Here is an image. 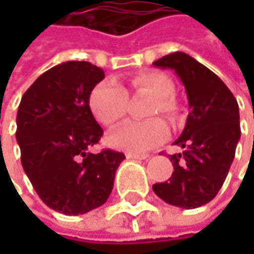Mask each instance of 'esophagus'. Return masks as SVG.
<instances>
[{
  "label": "esophagus",
  "mask_w": 254,
  "mask_h": 254,
  "mask_svg": "<svg viewBox=\"0 0 254 254\" xmlns=\"http://www.w3.org/2000/svg\"><path fill=\"white\" fill-rule=\"evenodd\" d=\"M148 154H138V153H127V159L129 160H144L147 159Z\"/></svg>",
  "instance_id": "obj_1"
}]
</instances>
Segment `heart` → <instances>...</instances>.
<instances>
[{"mask_svg":"<svg viewBox=\"0 0 254 254\" xmlns=\"http://www.w3.org/2000/svg\"><path fill=\"white\" fill-rule=\"evenodd\" d=\"M132 88L138 92L154 97L150 116L159 113L172 119L177 115V104L172 100L175 94L174 82L160 72H144L130 80ZM94 118L104 127H116L127 115V92L116 80L106 79L97 83L88 98ZM169 135L168 125L162 119L148 122H129L110 133L109 142L129 153H144L162 144Z\"/></svg>","mask_w":254,"mask_h":254,"instance_id":"heart-1","label":"heart"}]
</instances>
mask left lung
I'll list each match as a JSON object with an SVG mask.
<instances>
[{
  "mask_svg": "<svg viewBox=\"0 0 254 254\" xmlns=\"http://www.w3.org/2000/svg\"><path fill=\"white\" fill-rule=\"evenodd\" d=\"M153 64L175 70L191 109L174 142L184 151L171 156L172 177L154 184L153 191L172 206L195 209L215 198L228 175L241 135L238 104L219 77L185 53L168 54Z\"/></svg>",
  "mask_w": 254,
  "mask_h": 254,
  "instance_id": "8db88e82",
  "label": "left lung"
}]
</instances>
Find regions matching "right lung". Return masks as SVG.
Returning a JSON list of instances; mask_svg holds the SVG:
<instances>
[{
  "instance_id": "1",
  "label": "right lung",
  "mask_w": 254,
  "mask_h": 254,
  "mask_svg": "<svg viewBox=\"0 0 254 254\" xmlns=\"http://www.w3.org/2000/svg\"><path fill=\"white\" fill-rule=\"evenodd\" d=\"M103 79V69L88 62L57 64L29 86L17 110L22 166L39 198L63 215H83L104 204L125 159L110 148L89 151L103 129L88 98Z\"/></svg>"
}]
</instances>
